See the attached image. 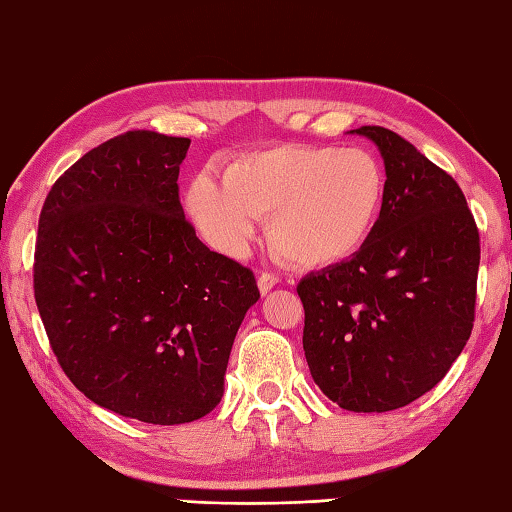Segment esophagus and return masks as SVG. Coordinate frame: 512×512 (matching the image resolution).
Here are the masks:
<instances>
[{"mask_svg": "<svg viewBox=\"0 0 512 512\" xmlns=\"http://www.w3.org/2000/svg\"><path fill=\"white\" fill-rule=\"evenodd\" d=\"M278 285V278L274 276V274H260L258 276V289H260V294H267V292H272V289Z\"/></svg>", "mask_w": 512, "mask_h": 512, "instance_id": "1", "label": "esophagus"}]
</instances>
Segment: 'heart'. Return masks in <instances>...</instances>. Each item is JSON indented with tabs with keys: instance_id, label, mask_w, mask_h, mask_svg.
Segmentation results:
<instances>
[{
	"instance_id": "obj_1",
	"label": "heart",
	"mask_w": 512,
	"mask_h": 512,
	"mask_svg": "<svg viewBox=\"0 0 512 512\" xmlns=\"http://www.w3.org/2000/svg\"><path fill=\"white\" fill-rule=\"evenodd\" d=\"M385 196L381 162L361 147L276 144L247 151L227 176L200 171L187 187V211L211 247L243 254L258 216L269 243L298 267H330L370 238Z\"/></svg>"
}]
</instances>
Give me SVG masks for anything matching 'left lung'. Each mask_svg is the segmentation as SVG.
<instances>
[{
	"label": "left lung",
	"instance_id": "1",
	"mask_svg": "<svg viewBox=\"0 0 512 512\" xmlns=\"http://www.w3.org/2000/svg\"><path fill=\"white\" fill-rule=\"evenodd\" d=\"M350 133L381 153L383 207L359 252L298 283L303 350L327 399L388 412L435 388L470 339L479 231L457 182L408 140Z\"/></svg>",
	"mask_w": 512,
	"mask_h": 512
}]
</instances>
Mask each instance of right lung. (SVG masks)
I'll list each match as a JSON object with an SVG mask.
<instances>
[{
    "instance_id": "add662e5",
    "label": "right lung",
    "mask_w": 512,
    "mask_h": 512,
    "mask_svg": "<svg viewBox=\"0 0 512 512\" xmlns=\"http://www.w3.org/2000/svg\"><path fill=\"white\" fill-rule=\"evenodd\" d=\"M191 140L127 131L48 191L35 303L64 374L122 417L176 426L225 392L236 332L260 292L185 220L178 173Z\"/></svg>"
}]
</instances>
